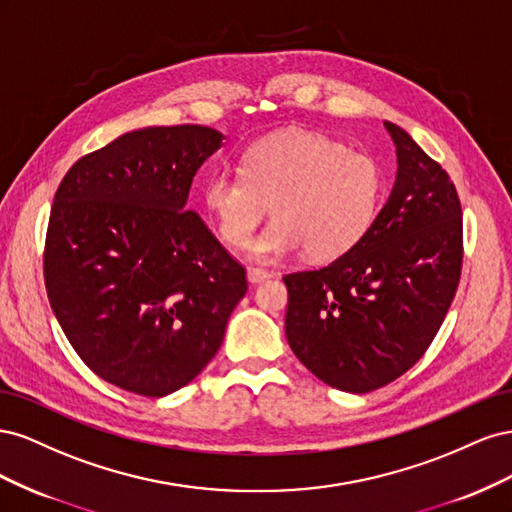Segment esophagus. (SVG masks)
I'll return each instance as SVG.
<instances>
[{
  "mask_svg": "<svg viewBox=\"0 0 512 512\" xmlns=\"http://www.w3.org/2000/svg\"><path fill=\"white\" fill-rule=\"evenodd\" d=\"M271 277H275V273H271L267 269H250V271H247V280H250L252 284H260L265 280H271Z\"/></svg>",
  "mask_w": 512,
  "mask_h": 512,
  "instance_id": "1",
  "label": "esophagus"
}]
</instances>
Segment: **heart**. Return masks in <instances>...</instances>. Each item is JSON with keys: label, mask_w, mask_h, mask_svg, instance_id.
I'll list each match as a JSON object with an SVG mask.
<instances>
[{"label": "heart", "mask_w": 512, "mask_h": 512, "mask_svg": "<svg viewBox=\"0 0 512 512\" xmlns=\"http://www.w3.org/2000/svg\"><path fill=\"white\" fill-rule=\"evenodd\" d=\"M384 179L378 162L316 132H288L247 147L239 175L213 173L203 205L222 241L245 247L271 207L273 222L252 247L271 262L299 252L333 260L374 224Z\"/></svg>", "instance_id": "heart-1"}]
</instances>
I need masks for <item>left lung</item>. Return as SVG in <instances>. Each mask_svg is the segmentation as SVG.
Here are the masks:
<instances>
[{
  "instance_id": "8db88e82",
  "label": "left lung",
  "mask_w": 512,
  "mask_h": 512,
  "mask_svg": "<svg viewBox=\"0 0 512 512\" xmlns=\"http://www.w3.org/2000/svg\"><path fill=\"white\" fill-rule=\"evenodd\" d=\"M397 179L367 235L331 265L284 275L286 337L333 389L369 393L397 380L440 331L461 277L455 183L395 123Z\"/></svg>"
}]
</instances>
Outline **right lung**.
Returning <instances> with one entry per match:
<instances>
[{
    "label": "right lung",
    "mask_w": 512,
    "mask_h": 512,
    "mask_svg": "<svg viewBox=\"0 0 512 512\" xmlns=\"http://www.w3.org/2000/svg\"><path fill=\"white\" fill-rule=\"evenodd\" d=\"M222 138L207 126L134 130L76 160L55 192L49 303L83 363L123 391L190 384L247 292L245 267L185 207Z\"/></svg>",
    "instance_id": "right-lung-1"
}]
</instances>
